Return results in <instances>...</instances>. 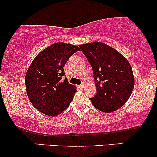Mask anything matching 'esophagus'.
Masks as SVG:
<instances>
[{
    "label": "esophagus",
    "instance_id": "esophagus-1",
    "mask_svg": "<svg viewBox=\"0 0 157 157\" xmlns=\"http://www.w3.org/2000/svg\"><path fill=\"white\" fill-rule=\"evenodd\" d=\"M84 83H83V84H81V85H79V87H80V89H83V87H84Z\"/></svg>",
    "mask_w": 157,
    "mask_h": 157
}]
</instances>
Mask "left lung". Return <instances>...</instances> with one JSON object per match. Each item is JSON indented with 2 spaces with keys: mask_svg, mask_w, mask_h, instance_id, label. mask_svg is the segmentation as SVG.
<instances>
[{
  "mask_svg": "<svg viewBox=\"0 0 157 157\" xmlns=\"http://www.w3.org/2000/svg\"><path fill=\"white\" fill-rule=\"evenodd\" d=\"M93 67L97 93L90 98L93 106L106 113L115 112L126 103L134 86V77L129 61L103 42L80 45ZM98 80H97V79Z\"/></svg>",
  "mask_w": 157,
  "mask_h": 157,
  "instance_id": "left-lung-1",
  "label": "left lung"
}]
</instances>
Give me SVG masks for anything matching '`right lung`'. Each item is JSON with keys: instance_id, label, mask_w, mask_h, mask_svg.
I'll list each match as a JSON object with an SVG mask.
<instances>
[{"instance_id": "obj_1", "label": "right lung", "mask_w": 157, "mask_h": 157, "mask_svg": "<svg viewBox=\"0 0 157 157\" xmlns=\"http://www.w3.org/2000/svg\"><path fill=\"white\" fill-rule=\"evenodd\" d=\"M80 51L77 45L55 42L39 52L32 61L25 76L26 93L36 109L55 117L72 102L77 88L70 84L64 67L70 57Z\"/></svg>"}]
</instances>
